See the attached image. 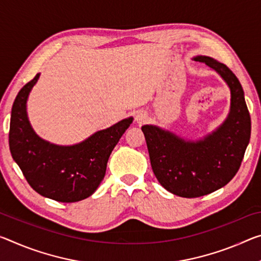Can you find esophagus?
<instances>
[{
    "mask_svg": "<svg viewBox=\"0 0 261 261\" xmlns=\"http://www.w3.org/2000/svg\"><path fill=\"white\" fill-rule=\"evenodd\" d=\"M146 119V115L143 113V111H138L137 115H136V121H137L139 124H142L145 122Z\"/></svg>",
    "mask_w": 261,
    "mask_h": 261,
    "instance_id": "obj_1",
    "label": "esophagus"
}]
</instances>
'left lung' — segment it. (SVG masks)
Instances as JSON below:
<instances>
[{
	"label": "left lung",
	"instance_id": "8db88e82",
	"mask_svg": "<svg viewBox=\"0 0 261 261\" xmlns=\"http://www.w3.org/2000/svg\"><path fill=\"white\" fill-rule=\"evenodd\" d=\"M195 60L220 73L230 87L231 109L224 124L196 143L156 126H142L155 177L168 192L187 198L206 195L229 184L241 167L251 137L250 113L237 76L212 58Z\"/></svg>",
	"mask_w": 261,
	"mask_h": 261
}]
</instances>
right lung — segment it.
Here are the masks:
<instances>
[{
	"label": "right lung",
	"instance_id": "add662e5",
	"mask_svg": "<svg viewBox=\"0 0 261 261\" xmlns=\"http://www.w3.org/2000/svg\"><path fill=\"white\" fill-rule=\"evenodd\" d=\"M39 74L16 96L11 109L9 147L28 184L45 197L58 202H77L97 189L106 174L107 163L132 117L97 131L73 146H57L40 139L27 117V98Z\"/></svg>",
	"mask_w": 261,
	"mask_h": 261
}]
</instances>
